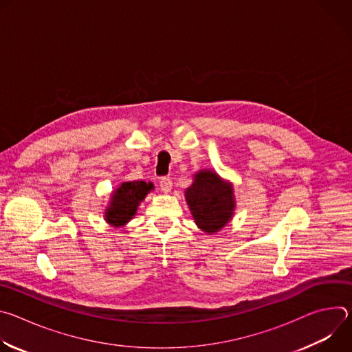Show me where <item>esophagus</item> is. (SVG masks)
I'll use <instances>...</instances> for the list:
<instances>
[{"label":"esophagus","mask_w":352,"mask_h":352,"mask_svg":"<svg viewBox=\"0 0 352 352\" xmlns=\"http://www.w3.org/2000/svg\"><path fill=\"white\" fill-rule=\"evenodd\" d=\"M160 189H162L164 193H168V192L173 189V181H171L168 177L160 178Z\"/></svg>","instance_id":"1"}]
</instances>
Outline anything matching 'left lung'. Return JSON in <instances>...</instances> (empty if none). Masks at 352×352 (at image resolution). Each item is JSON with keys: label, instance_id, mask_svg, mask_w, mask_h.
<instances>
[{"label": "left lung", "instance_id": "left-lung-1", "mask_svg": "<svg viewBox=\"0 0 352 352\" xmlns=\"http://www.w3.org/2000/svg\"><path fill=\"white\" fill-rule=\"evenodd\" d=\"M185 200L195 224L209 235L219 232L232 220L236 206L232 182L210 168L193 174L192 185L185 189Z\"/></svg>", "mask_w": 352, "mask_h": 352}]
</instances>
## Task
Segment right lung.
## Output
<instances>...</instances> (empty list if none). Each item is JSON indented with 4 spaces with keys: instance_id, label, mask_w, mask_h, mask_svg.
Instances as JSON below:
<instances>
[{
    "instance_id": "1",
    "label": "right lung",
    "mask_w": 352,
    "mask_h": 352,
    "mask_svg": "<svg viewBox=\"0 0 352 352\" xmlns=\"http://www.w3.org/2000/svg\"><path fill=\"white\" fill-rule=\"evenodd\" d=\"M155 189L152 182L126 181L113 189L109 205L104 209V220L116 228L126 226L138 212L142 200Z\"/></svg>"
}]
</instances>
